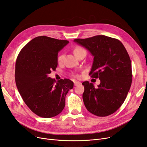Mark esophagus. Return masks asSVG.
<instances>
[{
    "mask_svg": "<svg viewBox=\"0 0 147 147\" xmlns=\"http://www.w3.org/2000/svg\"><path fill=\"white\" fill-rule=\"evenodd\" d=\"M74 85H75V86H77V85H79V84H81L80 82H78V81H75V82H74Z\"/></svg>",
    "mask_w": 147,
    "mask_h": 147,
    "instance_id": "obj_1",
    "label": "esophagus"
}]
</instances>
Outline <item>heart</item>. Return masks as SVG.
<instances>
[{
	"label": "heart",
	"mask_w": 147,
	"mask_h": 147,
	"mask_svg": "<svg viewBox=\"0 0 147 147\" xmlns=\"http://www.w3.org/2000/svg\"><path fill=\"white\" fill-rule=\"evenodd\" d=\"M82 52H86V50H84V48H83L82 47H79L75 48L74 51V54H75V55L76 56H78V55L80 54V53H81ZM63 58H64V55H61L59 56L58 58H57V61H58L59 63H60V62H61L62 61H63Z\"/></svg>",
	"instance_id": "1"
}]
</instances>
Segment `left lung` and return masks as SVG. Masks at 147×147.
<instances>
[{
  "instance_id": "left-lung-1",
  "label": "left lung",
  "mask_w": 147,
  "mask_h": 147,
  "mask_svg": "<svg viewBox=\"0 0 147 147\" xmlns=\"http://www.w3.org/2000/svg\"><path fill=\"white\" fill-rule=\"evenodd\" d=\"M74 42L94 56L89 75L100 80L97 88L89 82L82 83L84 104L93 115L109 116L121 106L131 88L132 75L129 56L119 40L105 35L76 38Z\"/></svg>"
}]
</instances>
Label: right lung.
Masks as SVG:
<instances>
[{
    "label": "right lung",
    "mask_w": 147,
    "mask_h": 147,
    "mask_svg": "<svg viewBox=\"0 0 147 147\" xmlns=\"http://www.w3.org/2000/svg\"><path fill=\"white\" fill-rule=\"evenodd\" d=\"M69 41L47 36L33 38L17 57L15 78L20 94L32 112L42 118L59 115L65 96L74 83L64 78L56 82L48 77L57 66V54Z\"/></svg>",
    "instance_id": "right-lung-1"
}]
</instances>
